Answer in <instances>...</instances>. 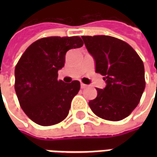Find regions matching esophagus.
Wrapping results in <instances>:
<instances>
[{"label": "esophagus", "instance_id": "esophagus-1", "mask_svg": "<svg viewBox=\"0 0 157 157\" xmlns=\"http://www.w3.org/2000/svg\"><path fill=\"white\" fill-rule=\"evenodd\" d=\"M87 87V85H86L84 83H81V88L82 89H85Z\"/></svg>", "mask_w": 157, "mask_h": 157}]
</instances>
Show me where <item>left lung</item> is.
I'll list each match as a JSON object with an SVG mask.
<instances>
[{"mask_svg":"<svg viewBox=\"0 0 157 157\" xmlns=\"http://www.w3.org/2000/svg\"><path fill=\"white\" fill-rule=\"evenodd\" d=\"M82 38L95 60L96 72L105 76L107 84L105 88H97L98 96L89 102V107L106 120L124 119L137 107L145 90L143 61L121 39L106 35Z\"/></svg>","mask_w":157,"mask_h":157,"instance_id":"obj_1","label":"left lung"}]
</instances>
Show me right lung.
Returning <instances> with one entry per match:
<instances>
[{
	"instance_id": "right-lung-1",
	"label": "right lung",
	"mask_w": 157,
	"mask_h": 157,
	"mask_svg": "<svg viewBox=\"0 0 157 157\" xmlns=\"http://www.w3.org/2000/svg\"><path fill=\"white\" fill-rule=\"evenodd\" d=\"M82 45L78 36L43 38L33 43L18 60L16 93L23 112L34 123L50 126L67 117L81 84L59 81L58 71L65 65L66 52Z\"/></svg>"
}]
</instances>
